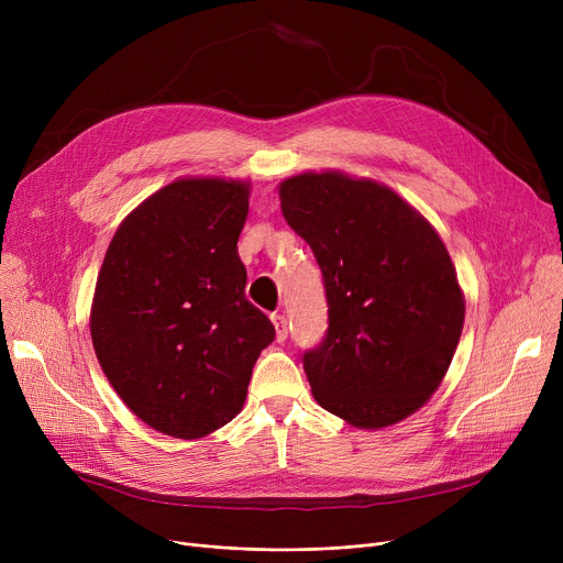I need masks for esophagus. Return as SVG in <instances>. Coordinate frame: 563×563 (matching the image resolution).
I'll use <instances>...</instances> for the list:
<instances>
[{"label":"esophagus","mask_w":563,"mask_h":563,"mask_svg":"<svg viewBox=\"0 0 563 563\" xmlns=\"http://www.w3.org/2000/svg\"><path fill=\"white\" fill-rule=\"evenodd\" d=\"M272 321H274V327H276L278 342H283L287 338V319L283 314H272Z\"/></svg>","instance_id":"34e87169"}]
</instances>
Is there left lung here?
I'll list each match as a JSON object with an SVG mask.
<instances>
[{
  "mask_svg": "<svg viewBox=\"0 0 563 563\" xmlns=\"http://www.w3.org/2000/svg\"><path fill=\"white\" fill-rule=\"evenodd\" d=\"M278 196L329 299L327 338L303 356L312 397L356 429L406 420L440 388L465 321L440 234L388 185L342 170L285 177Z\"/></svg>",
  "mask_w": 563,
  "mask_h": 563,
  "instance_id": "left-lung-1",
  "label": "left lung"
}]
</instances>
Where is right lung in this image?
Instances as JSON below:
<instances>
[{"instance_id": "add662e5", "label": "right lung", "mask_w": 563, "mask_h": 563, "mask_svg": "<svg viewBox=\"0 0 563 563\" xmlns=\"http://www.w3.org/2000/svg\"><path fill=\"white\" fill-rule=\"evenodd\" d=\"M249 180L177 177L118 225L100 266L91 340L111 388L151 429L198 440L244 408L276 338L244 294L236 240Z\"/></svg>"}]
</instances>
